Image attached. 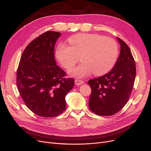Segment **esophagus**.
<instances>
[{
  "label": "esophagus",
  "mask_w": 151,
  "mask_h": 151,
  "mask_svg": "<svg viewBox=\"0 0 151 151\" xmlns=\"http://www.w3.org/2000/svg\"><path fill=\"white\" fill-rule=\"evenodd\" d=\"M75 84H76V85H79V86L84 83V81H82V80H76L75 81Z\"/></svg>",
  "instance_id": "obj_1"
}]
</instances>
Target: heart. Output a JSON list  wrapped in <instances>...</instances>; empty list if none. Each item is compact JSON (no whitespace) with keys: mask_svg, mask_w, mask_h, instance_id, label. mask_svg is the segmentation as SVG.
<instances>
[{"mask_svg":"<svg viewBox=\"0 0 151 151\" xmlns=\"http://www.w3.org/2000/svg\"><path fill=\"white\" fill-rule=\"evenodd\" d=\"M68 40L70 46L59 44L55 55L67 70L74 66L80 56L82 63L69 70L70 76L82 78L92 71L95 75H101L115 64L119 49L114 40L97 34H80L71 36Z\"/></svg>","mask_w":151,"mask_h":151,"instance_id":"heart-1","label":"heart"}]
</instances>
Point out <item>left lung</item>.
<instances>
[{
  "mask_svg": "<svg viewBox=\"0 0 151 151\" xmlns=\"http://www.w3.org/2000/svg\"><path fill=\"white\" fill-rule=\"evenodd\" d=\"M121 51L115 65L105 75L88 81L92 92L89 107L100 116H111L127 103L133 88L136 66L129 47L117 37Z\"/></svg>",
  "mask_w": 151,
  "mask_h": 151,
  "instance_id": "left-lung-1",
  "label": "left lung"
}]
</instances>
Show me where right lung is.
<instances>
[{
    "label": "right lung",
    "instance_id": "add662e5",
    "mask_svg": "<svg viewBox=\"0 0 151 151\" xmlns=\"http://www.w3.org/2000/svg\"><path fill=\"white\" fill-rule=\"evenodd\" d=\"M61 35L47 31L32 41L24 51L17 70V88L27 107L35 114L52 117L66 108L65 96L73 89V78L56 64L54 46Z\"/></svg>",
    "mask_w": 151,
    "mask_h": 151
}]
</instances>
